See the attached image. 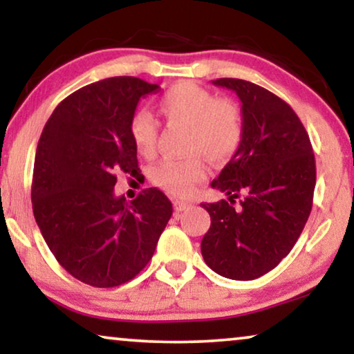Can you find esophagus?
I'll list each match as a JSON object with an SVG mask.
<instances>
[{"label":"esophagus","instance_id":"esophagus-1","mask_svg":"<svg viewBox=\"0 0 354 354\" xmlns=\"http://www.w3.org/2000/svg\"><path fill=\"white\" fill-rule=\"evenodd\" d=\"M174 207H176V211H185L188 207H192L190 203L187 201H180V200H176L174 201Z\"/></svg>","mask_w":354,"mask_h":354}]
</instances>
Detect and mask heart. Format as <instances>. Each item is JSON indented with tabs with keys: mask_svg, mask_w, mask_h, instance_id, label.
<instances>
[{
	"mask_svg": "<svg viewBox=\"0 0 354 354\" xmlns=\"http://www.w3.org/2000/svg\"><path fill=\"white\" fill-rule=\"evenodd\" d=\"M158 111L167 124L188 125L187 149L190 156L169 158L153 171V182L174 196H188L205 180L207 166L203 154L214 164L235 156L243 140V115L239 104L217 98L211 90L180 82L158 100ZM129 133L138 154L151 159L158 153L159 124L147 109H138L129 122Z\"/></svg>",
	"mask_w": 354,
	"mask_h": 354,
	"instance_id": "1",
	"label": "heart"
}]
</instances>
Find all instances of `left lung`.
<instances>
[{"mask_svg": "<svg viewBox=\"0 0 354 354\" xmlns=\"http://www.w3.org/2000/svg\"><path fill=\"white\" fill-rule=\"evenodd\" d=\"M212 84L240 98L243 140L211 183L229 201L203 203L211 225L201 254L222 277L253 280L272 270L301 235L313 207L316 161L306 129L277 95L240 79Z\"/></svg>", "mask_w": 354, "mask_h": 354, "instance_id": "1", "label": "left lung"}]
</instances>
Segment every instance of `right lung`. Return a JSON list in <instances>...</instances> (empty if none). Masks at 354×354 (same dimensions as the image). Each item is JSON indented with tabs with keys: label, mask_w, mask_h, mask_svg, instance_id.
Returning <instances> with one entry per match:
<instances>
[{
	"label": "right lung",
	"mask_w": 354,
	"mask_h": 354,
	"mask_svg": "<svg viewBox=\"0 0 354 354\" xmlns=\"http://www.w3.org/2000/svg\"><path fill=\"white\" fill-rule=\"evenodd\" d=\"M159 90L137 77H111L62 100L43 129L32 178L33 216L62 268L91 287L132 280L149 263L172 203L147 188L127 203L118 174H138L129 122L142 96Z\"/></svg>",
	"instance_id": "right-lung-1"
}]
</instances>
